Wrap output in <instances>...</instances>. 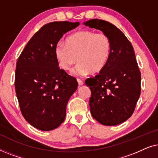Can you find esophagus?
<instances>
[{"label":"esophagus","mask_w":158,"mask_h":158,"mask_svg":"<svg viewBox=\"0 0 158 158\" xmlns=\"http://www.w3.org/2000/svg\"><path fill=\"white\" fill-rule=\"evenodd\" d=\"M77 83H78V85H83V84H84L83 81H81V79H77Z\"/></svg>","instance_id":"34e87169"}]
</instances>
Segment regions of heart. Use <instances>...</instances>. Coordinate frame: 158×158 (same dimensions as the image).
I'll return each instance as SVG.
<instances>
[{
    "mask_svg": "<svg viewBox=\"0 0 158 158\" xmlns=\"http://www.w3.org/2000/svg\"><path fill=\"white\" fill-rule=\"evenodd\" d=\"M55 54L60 66L65 70L80 62L73 73L84 76L90 72H101L105 68L111 57V42L106 34L83 30L69 36L65 44L58 43Z\"/></svg>",
    "mask_w": 158,
    "mask_h": 158,
    "instance_id": "obj_1",
    "label": "heart"
}]
</instances>
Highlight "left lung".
Listing matches in <instances>:
<instances>
[{"instance_id": "1", "label": "left lung", "mask_w": 158, "mask_h": 158, "mask_svg": "<svg viewBox=\"0 0 158 158\" xmlns=\"http://www.w3.org/2000/svg\"><path fill=\"white\" fill-rule=\"evenodd\" d=\"M83 24L103 31L111 42V54L104 68L85 80L91 97L90 113L106 126L123 123L132 115L141 92V73L131 42L123 32L108 21L94 19Z\"/></svg>"}]
</instances>
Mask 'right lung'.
<instances>
[{"instance_id": "1", "label": "right lung", "mask_w": 158, "mask_h": 158, "mask_svg": "<svg viewBox=\"0 0 158 158\" xmlns=\"http://www.w3.org/2000/svg\"><path fill=\"white\" fill-rule=\"evenodd\" d=\"M79 24L55 21L43 26L17 60L15 89L21 114L40 130H52L64 122L67 103L77 90L76 79L58 67L55 48L64 34Z\"/></svg>"}]
</instances>
